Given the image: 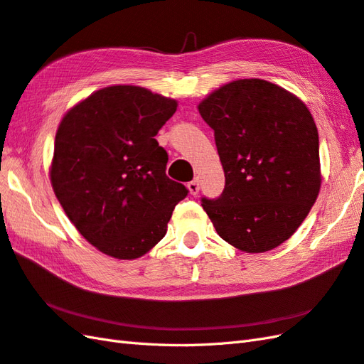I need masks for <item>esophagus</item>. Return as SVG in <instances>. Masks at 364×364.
Instances as JSON below:
<instances>
[{
    "mask_svg": "<svg viewBox=\"0 0 364 364\" xmlns=\"http://www.w3.org/2000/svg\"><path fill=\"white\" fill-rule=\"evenodd\" d=\"M187 187H188V190H190V193L193 194V196H196V194L199 193V181L194 179V181L188 182Z\"/></svg>",
    "mask_w": 364,
    "mask_h": 364,
    "instance_id": "esophagus-1",
    "label": "esophagus"
}]
</instances>
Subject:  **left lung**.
I'll use <instances>...</instances> for the list:
<instances>
[{"label":"left lung","mask_w":364,"mask_h":364,"mask_svg":"<svg viewBox=\"0 0 364 364\" xmlns=\"http://www.w3.org/2000/svg\"><path fill=\"white\" fill-rule=\"evenodd\" d=\"M198 109L215 131L225 174L202 207L218 235L247 253L269 252L296 232L321 187L320 140L296 95L261 78L235 80Z\"/></svg>","instance_id":"obj_1"}]
</instances>
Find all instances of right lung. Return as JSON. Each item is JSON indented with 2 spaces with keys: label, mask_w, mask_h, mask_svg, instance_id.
<instances>
[{
  "label": "right lung",
  "mask_w": 364,
  "mask_h": 364,
  "mask_svg": "<svg viewBox=\"0 0 364 364\" xmlns=\"http://www.w3.org/2000/svg\"><path fill=\"white\" fill-rule=\"evenodd\" d=\"M177 102L140 86L95 91L61 119L50 183L87 242L117 259H136L166 233L188 190L166 176L156 134Z\"/></svg>",
  "instance_id": "right-lung-1"
}]
</instances>
